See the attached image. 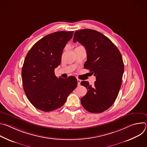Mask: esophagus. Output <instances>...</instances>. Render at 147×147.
<instances>
[{
  "label": "esophagus",
  "instance_id": "34e87169",
  "mask_svg": "<svg viewBox=\"0 0 147 147\" xmlns=\"http://www.w3.org/2000/svg\"><path fill=\"white\" fill-rule=\"evenodd\" d=\"M77 83H78V86H80L81 80L80 79H77Z\"/></svg>",
  "mask_w": 147,
  "mask_h": 147
}]
</instances>
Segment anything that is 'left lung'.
<instances>
[{
	"mask_svg": "<svg viewBox=\"0 0 147 147\" xmlns=\"http://www.w3.org/2000/svg\"><path fill=\"white\" fill-rule=\"evenodd\" d=\"M77 41L87 51L85 69L96 76L93 86L88 81L81 82L88 89L81 98V105L91 113L103 112L112 105L118 95L124 73L122 56L108 37L94 30L76 31L73 42Z\"/></svg>",
	"mask_w": 147,
	"mask_h": 147,
	"instance_id": "8db88e82",
	"label": "left lung"
}]
</instances>
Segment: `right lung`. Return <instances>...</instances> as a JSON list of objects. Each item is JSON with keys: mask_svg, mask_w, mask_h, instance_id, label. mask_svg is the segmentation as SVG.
<instances>
[{"mask_svg": "<svg viewBox=\"0 0 147 147\" xmlns=\"http://www.w3.org/2000/svg\"><path fill=\"white\" fill-rule=\"evenodd\" d=\"M73 31H58L36 42L24 59L22 77L25 94L34 107L49 112L62 107L77 86L75 77L67 79L55 74L61 54Z\"/></svg>", "mask_w": 147, "mask_h": 147, "instance_id": "right-lung-1", "label": "right lung"}]
</instances>
